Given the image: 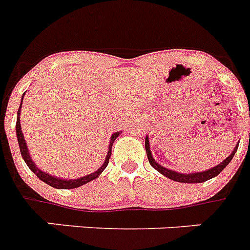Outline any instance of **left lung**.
Masks as SVG:
<instances>
[{
	"label": "left lung",
	"instance_id": "1",
	"mask_svg": "<svg viewBox=\"0 0 250 250\" xmlns=\"http://www.w3.org/2000/svg\"><path fill=\"white\" fill-rule=\"evenodd\" d=\"M145 146H146V153H147V158H148L149 164H151V166L155 168V170H157L158 172L162 173L164 176L168 177V179L173 180V181H177V182H186V184H195V182H205L208 181V180L212 179V177L218 176L219 173L221 172V171L224 170L225 167L229 165V162L231 161V158L234 157V155H235L236 149H238V146H239V143L236 145V147L234 148V151L231 152V155L229 156L228 158H225L224 161L221 162V164H219L218 166L212 167V168H210V170H206V171H203V172H196V173H180V172H175V171H171L168 170V168H165L164 166H161V165H158L157 162L153 160V157H152V153H151V149H149V143H148V138L146 137V142H145Z\"/></svg>",
	"mask_w": 250,
	"mask_h": 250
}]
</instances>
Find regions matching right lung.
<instances>
[{
  "instance_id": "add662e5",
  "label": "right lung",
  "mask_w": 250,
  "mask_h": 250,
  "mask_svg": "<svg viewBox=\"0 0 250 250\" xmlns=\"http://www.w3.org/2000/svg\"><path fill=\"white\" fill-rule=\"evenodd\" d=\"M23 95H22V99H23ZM21 107H22V101H21L20 108H19V110H17V122H16L17 141H19V146H20L21 155H22V158L25 160L26 165L29 166L30 170H31L32 172H34L35 175H36V176L41 180V181H44L45 184H47V185H50V186H53V188H79V186L84 185V184H88V182H90L92 180L97 179V177H98L99 175L103 172L104 168L108 166L110 155H112L113 142H114V141H116V138L119 136V132H116V133L112 134V138H110V142H109V148H108L107 157H105V161H104L103 166H102L99 170L95 171V172L88 175V176L80 177V179H75V180H62V179H58V177H55V176H51V175H47V173H45V172H42L41 170H39L38 167H36V165L32 162L31 157H30L29 151H27V146H26L25 138H23L22 131H21V125H20Z\"/></svg>"
}]
</instances>
